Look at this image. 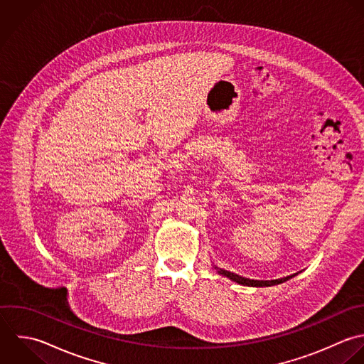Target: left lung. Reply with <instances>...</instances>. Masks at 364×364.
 <instances>
[{
  "label": "left lung",
  "mask_w": 364,
  "mask_h": 364,
  "mask_svg": "<svg viewBox=\"0 0 364 364\" xmlns=\"http://www.w3.org/2000/svg\"><path fill=\"white\" fill-rule=\"evenodd\" d=\"M218 274L220 275H224L227 278H230L231 281L240 284V285H244V287H257V288H262V287H274V285H279V284H284L287 282L288 279L294 278L296 274L294 275H289V277H285V278H281V279H274V281H257V279H250V278H244V277H240L234 272H230V271H225V269H218Z\"/></svg>",
  "instance_id": "1"
}]
</instances>
